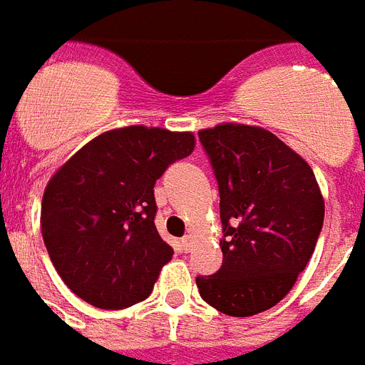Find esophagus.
<instances>
[{
  "label": "esophagus",
  "instance_id": "1",
  "mask_svg": "<svg viewBox=\"0 0 365 365\" xmlns=\"http://www.w3.org/2000/svg\"><path fill=\"white\" fill-rule=\"evenodd\" d=\"M191 244H193V237H191V235H185V237H182V248L185 250V252L191 248Z\"/></svg>",
  "mask_w": 365,
  "mask_h": 365
}]
</instances>
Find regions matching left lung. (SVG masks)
Masks as SVG:
<instances>
[{
  "instance_id": "8db88e82",
  "label": "left lung",
  "mask_w": 365,
  "mask_h": 365,
  "mask_svg": "<svg viewBox=\"0 0 365 365\" xmlns=\"http://www.w3.org/2000/svg\"><path fill=\"white\" fill-rule=\"evenodd\" d=\"M220 189L223 263L197 277L200 297L229 317L271 309L294 288L324 223L314 172L272 132L217 125L199 132Z\"/></svg>"
}]
</instances>
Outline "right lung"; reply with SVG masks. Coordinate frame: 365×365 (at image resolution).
<instances>
[{
	"label": "right lung",
	"instance_id": "add662e5",
	"mask_svg": "<svg viewBox=\"0 0 365 365\" xmlns=\"http://www.w3.org/2000/svg\"><path fill=\"white\" fill-rule=\"evenodd\" d=\"M193 148L191 132L125 126L91 140L51 178L43 242L83 301L119 311L151 294L174 254L155 227V182Z\"/></svg>",
	"mask_w": 365,
	"mask_h": 365
}]
</instances>
